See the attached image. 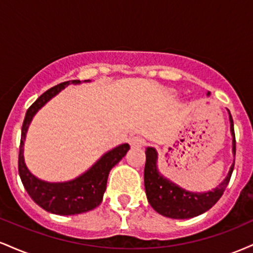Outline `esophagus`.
Segmentation results:
<instances>
[{
    "instance_id": "34e87169",
    "label": "esophagus",
    "mask_w": 253,
    "mask_h": 253,
    "mask_svg": "<svg viewBox=\"0 0 253 253\" xmlns=\"http://www.w3.org/2000/svg\"><path fill=\"white\" fill-rule=\"evenodd\" d=\"M129 144L132 147H141L146 144V141H145V139L140 138V136H133L129 140Z\"/></svg>"
}]
</instances>
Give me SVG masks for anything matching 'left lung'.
I'll list each match as a JSON object with an SVG mask.
<instances>
[{
  "mask_svg": "<svg viewBox=\"0 0 253 253\" xmlns=\"http://www.w3.org/2000/svg\"><path fill=\"white\" fill-rule=\"evenodd\" d=\"M229 121H231V132L233 135V153L236 155V134H234L233 119L231 113H229ZM145 155H146V163L144 170V181L147 200L157 213L171 219H189L211 210L222 196L234 169L233 163L227 177L213 191L202 194L190 193L177 187L158 172L156 165L157 152L155 149L147 147Z\"/></svg>",
  "mask_w": 253,
  "mask_h": 253,
  "instance_id": "8db88e82",
  "label": "left lung"
}]
</instances>
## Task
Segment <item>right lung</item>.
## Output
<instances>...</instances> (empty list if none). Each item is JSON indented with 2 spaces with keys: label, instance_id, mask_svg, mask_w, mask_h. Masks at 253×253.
Returning <instances> with one entry per match:
<instances>
[{
  "label": "right lung",
  "instance_id": "right-lung-1",
  "mask_svg": "<svg viewBox=\"0 0 253 253\" xmlns=\"http://www.w3.org/2000/svg\"><path fill=\"white\" fill-rule=\"evenodd\" d=\"M81 81H68L57 84L37 98L25 115L21 130V141L19 147V175L26 191L38 206L45 211L59 215H75L96 208L102 202L103 194L107 188L109 171L123 159L129 150L128 144H123L109 151L97 162L91 169L74 181L65 183H47L38 179L28 171L24 161V139L32 118L60 90L71 83Z\"/></svg>",
  "mask_w": 253,
  "mask_h": 253
}]
</instances>
